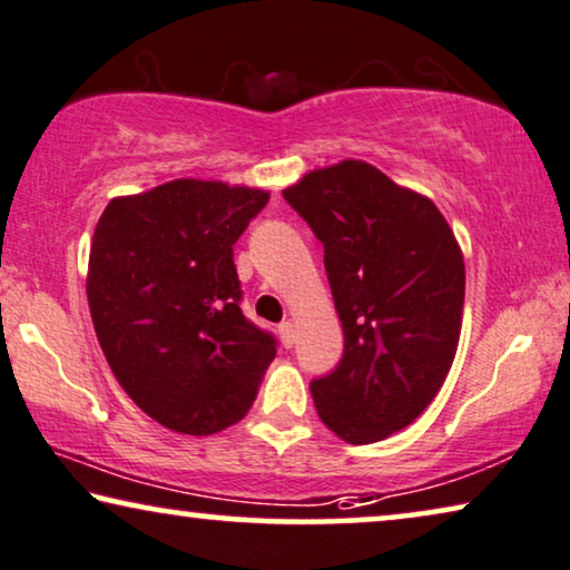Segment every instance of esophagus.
I'll list each match as a JSON object with an SVG mask.
<instances>
[{"label":"esophagus","instance_id":"1","mask_svg":"<svg viewBox=\"0 0 570 570\" xmlns=\"http://www.w3.org/2000/svg\"><path fill=\"white\" fill-rule=\"evenodd\" d=\"M278 335H282L284 347H292L294 340H296V333H294L292 322H282V325H278Z\"/></svg>","mask_w":570,"mask_h":570}]
</instances>
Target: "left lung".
Returning <instances> with one entry per match:
<instances>
[{
    "label": "left lung",
    "mask_w": 570,
    "mask_h": 570,
    "mask_svg": "<svg viewBox=\"0 0 570 570\" xmlns=\"http://www.w3.org/2000/svg\"><path fill=\"white\" fill-rule=\"evenodd\" d=\"M325 248L343 358L309 392L320 420L353 445L404 430L443 386L461 337L465 266L422 194L376 166L343 160L284 189Z\"/></svg>",
    "instance_id": "1"
}]
</instances>
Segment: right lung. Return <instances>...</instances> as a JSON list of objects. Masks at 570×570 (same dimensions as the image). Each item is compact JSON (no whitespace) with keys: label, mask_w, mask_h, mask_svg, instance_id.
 <instances>
[{"label":"right lung","mask_w":570,"mask_h":570,"mask_svg":"<svg viewBox=\"0 0 570 570\" xmlns=\"http://www.w3.org/2000/svg\"><path fill=\"white\" fill-rule=\"evenodd\" d=\"M268 191L176 178L101 212L87 296L105 358L142 412L212 435L240 422L276 337L240 309L233 245Z\"/></svg>","instance_id":"add662e5"}]
</instances>
